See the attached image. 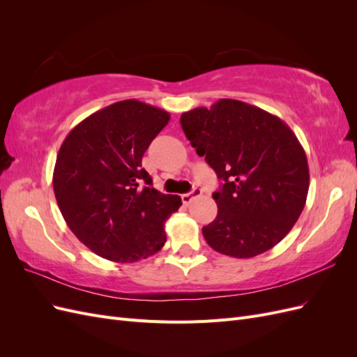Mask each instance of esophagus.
I'll return each instance as SVG.
<instances>
[{
  "mask_svg": "<svg viewBox=\"0 0 357 357\" xmlns=\"http://www.w3.org/2000/svg\"><path fill=\"white\" fill-rule=\"evenodd\" d=\"M199 195H202V190L201 189H193L192 192H189V193H183L181 195V201H183V204H190V201L193 199V198H197V197H199Z\"/></svg>",
  "mask_w": 357,
  "mask_h": 357,
  "instance_id": "esophagus-1",
  "label": "esophagus"
}]
</instances>
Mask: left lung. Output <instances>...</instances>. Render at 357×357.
<instances>
[{
  "label": "left lung",
  "mask_w": 357,
  "mask_h": 357,
  "mask_svg": "<svg viewBox=\"0 0 357 357\" xmlns=\"http://www.w3.org/2000/svg\"><path fill=\"white\" fill-rule=\"evenodd\" d=\"M192 147L222 180L215 219L202 228L222 255L253 257L282 241L304 210L307 155L282 121L259 107L223 98L183 113Z\"/></svg>",
  "instance_id": "1"
}]
</instances>
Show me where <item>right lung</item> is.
<instances>
[{"label": "right lung", "mask_w": 357, "mask_h": 357, "mask_svg": "<svg viewBox=\"0 0 357 357\" xmlns=\"http://www.w3.org/2000/svg\"><path fill=\"white\" fill-rule=\"evenodd\" d=\"M169 113L137 100L114 102L73 128L59 149L53 190L73 234L117 264L155 255L167 241L165 222L181 205L152 188L142 167Z\"/></svg>", "instance_id": "obj_1"}]
</instances>
